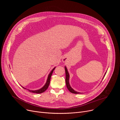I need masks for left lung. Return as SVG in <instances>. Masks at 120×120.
Segmentation results:
<instances>
[{
    "label": "left lung",
    "mask_w": 120,
    "mask_h": 120,
    "mask_svg": "<svg viewBox=\"0 0 120 120\" xmlns=\"http://www.w3.org/2000/svg\"><path fill=\"white\" fill-rule=\"evenodd\" d=\"M65 68V83H66V87L68 89V90H69L71 93H73V94H80V93H79V92H76L72 88V87L70 86V85L69 84V73H68V71H67V68L66 67H64ZM106 73H105V75L106 74ZM105 75L104 76V77L105 76Z\"/></svg>",
    "instance_id": "8db88e82"
}]
</instances>
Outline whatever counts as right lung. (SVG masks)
Masks as SVG:
<instances>
[{"instance_id":"add662e5","label":"right lung","mask_w":120,"mask_h":120,"mask_svg":"<svg viewBox=\"0 0 120 120\" xmlns=\"http://www.w3.org/2000/svg\"><path fill=\"white\" fill-rule=\"evenodd\" d=\"M55 67L52 70V71H51V72H50V73L49 75H48V78H47L46 82L45 84L43 86V87H42L41 89H39V90H35V91L30 90H28V89H27V90H28L30 92L33 93H36V94H41V93H42L44 92L45 91V90L48 88V86H49V84H50V82L51 77V75H52V74H53V72L54 70H55ZM23 88H24V87H23ZM25 89H26V88H25Z\"/></svg>"}]
</instances>
